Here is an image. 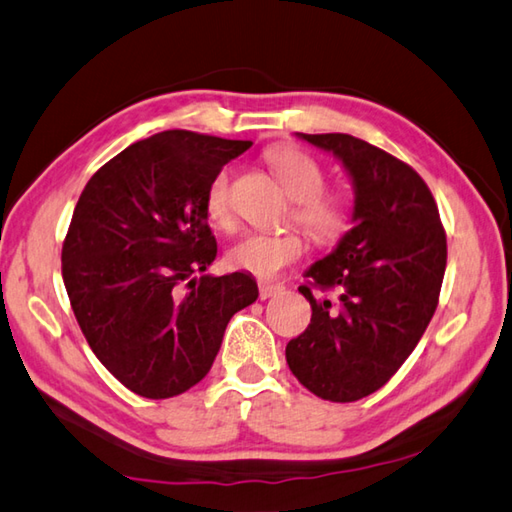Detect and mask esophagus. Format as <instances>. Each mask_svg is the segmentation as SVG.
<instances>
[{
  "instance_id": "esophagus-1",
  "label": "esophagus",
  "mask_w": 512,
  "mask_h": 512,
  "mask_svg": "<svg viewBox=\"0 0 512 512\" xmlns=\"http://www.w3.org/2000/svg\"><path fill=\"white\" fill-rule=\"evenodd\" d=\"M282 286L277 284H259V299H270L273 295H277Z\"/></svg>"
}]
</instances>
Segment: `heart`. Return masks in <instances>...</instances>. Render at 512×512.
Here are the masks:
<instances>
[{"instance_id": "b5f03b06", "label": "heart", "mask_w": 512, "mask_h": 512, "mask_svg": "<svg viewBox=\"0 0 512 512\" xmlns=\"http://www.w3.org/2000/svg\"><path fill=\"white\" fill-rule=\"evenodd\" d=\"M268 164L282 182L288 197L295 202L293 217L319 244H330L344 235L348 226V208L342 197L324 193L326 175L313 157L299 148L284 146L268 153ZM206 217L210 224L228 228L233 224L230 206V175L222 170L213 177L206 193ZM304 237L295 230L284 233H248L228 248L226 262L259 279H273L284 268L302 259Z\"/></svg>"}]
</instances>
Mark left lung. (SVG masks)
Returning a JSON list of instances; mask_svg holds the SVG:
<instances>
[{
    "mask_svg": "<svg viewBox=\"0 0 512 512\" xmlns=\"http://www.w3.org/2000/svg\"><path fill=\"white\" fill-rule=\"evenodd\" d=\"M299 139L333 155L353 182V228L310 264L299 286L313 317L286 362L310 393L357 402L382 388L433 317L446 270V233L424 179L382 148L344 133ZM335 289L330 303L310 287Z\"/></svg>",
    "mask_w": 512,
    "mask_h": 512,
    "instance_id": "1",
    "label": "left lung"
}]
</instances>
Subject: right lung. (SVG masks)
<instances>
[{"mask_svg": "<svg viewBox=\"0 0 512 512\" xmlns=\"http://www.w3.org/2000/svg\"><path fill=\"white\" fill-rule=\"evenodd\" d=\"M248 148L164 130L115 155L79 195L62 248L66 293L99 362L137 395L202 382L230 317L259 295L248 273L195 277L217 255L208 186Z\"/></svg>", "mask_w": 512, "mask_h": 512, "instance_id": "obj_1", "label": "right lung"}]
</instances>
